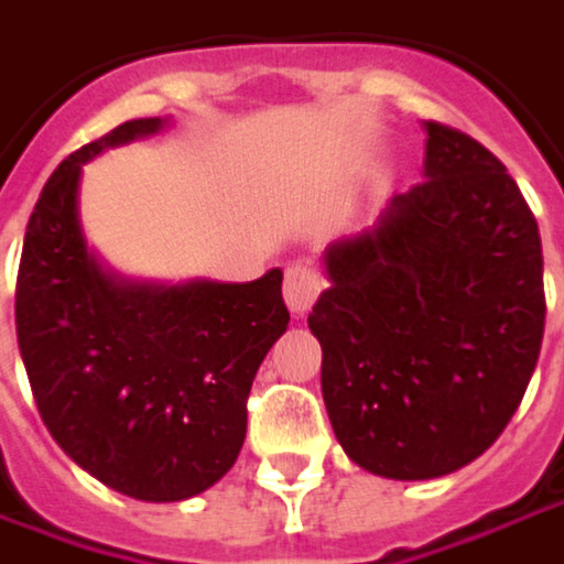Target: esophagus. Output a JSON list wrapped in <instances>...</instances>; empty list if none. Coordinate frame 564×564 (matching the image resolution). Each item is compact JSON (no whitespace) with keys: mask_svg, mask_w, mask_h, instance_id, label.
<instances>
[{"mask_svg":"<svg viewBox=\"0 0 564 564\" xmlns=\"http://www.w3.org/2000/svg\"><path fill=\"white\" fill-rule=\"evenodd\" d=\"M322 293V278L315 274L310 264H290L283 274V300L290 306V313L296 318L313 310L315 296Z\"/></svg>","mask_w":564,"mask_h":564,"instance_id":"esophagus-1","label":"esophagus"}]
</instances>
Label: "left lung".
I'll use <instances>...</instances> for the list:
<instances>
[{
	"label": "left lung",
	"instance_id": "8db88e82",
	"mask_svg": "<svg viewBox=\"0 0 564 564\" xmlns=\"http://www.w3.org/2000/svg\"><path fill=\"white\" fill-rule=\"evenodd\" d=\"M424 182L332 242L310 328L322 399L350 459L382 479L463 469L536 370L546 325L540 226L505 165L424 120Z\"/></svg>",
	"mask_w": 564,
	"mask_h": 564
}]
</instances>
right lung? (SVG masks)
I'll use <instances>...</instances> for the list:
<instances>
[{"instance_id": "obj_1", "label": "right lung", "mask_w": 564, "mask_h": 564, "mask_svg": "<svg viewBox=\"0 0 564 564\" xmlns=\"http://www.w3.org/2000/svg\"><path fill=\"white\" fill-rule=\"evenodd\" d=\"M162 127L127 120L59 162L28 219L15 290L18 350L53 441L137 501H184L232 469L251 380L290 322L281 268L251 283L127 281L88 249L83 165Z\"/></svg>"}]
</instances>
